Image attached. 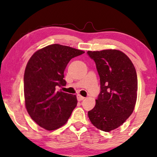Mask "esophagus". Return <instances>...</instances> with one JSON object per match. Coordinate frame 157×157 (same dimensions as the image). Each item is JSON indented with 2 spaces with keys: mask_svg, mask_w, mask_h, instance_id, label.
<instances>
[{
  "mask_svg": "<svg viewBox=\"0 0 157 157\" xmlns=\"http://www.w3.org/2000/svg\"><path fill=\"white\" fill-rule=\"evenodd\" d=\"M84 98H85L83 97V96L79 95V94H78V95H77V99H78V101H81L83 100V99H84Z\"/></svg>",
  "mask_w": 157,
  "mask_h": 157,
  "instance_id": "34e87169",
  "label": "esophagus"
}]
</instances>
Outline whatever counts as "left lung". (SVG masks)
<instances>
[{
    "mask_svg": "<svg viewBox=\"0 0 157 157\" xmlns=\"http://www.w3.org/2000/svg\"><path fill=\"white\" fill-rule=\"evenodd\" d=\"M100 77L101 91L88 112L92 124L109 132L123 124L134 109L138 80L134 64L118 50L88 51Z\"/></svg>",
    "mask_w": 157,
    "mask_h": 157,
    "instance_id": "8db88e82",
    "label": "left lung"
}]
</instances>
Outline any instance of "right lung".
<instances>
[{"instance_id":"right-lung-1","label":"right lung","mask_w":157,"mask_h":157,"mask_svg":"<svg viewBox=\"0 0 157 157\" xmlns=\"http://www.w3.org/2000/svg\"><path fill=\"white\" fill-rule=\"evenodd\" d=\"M84 51L59 44L40 49L28 62L24 73L25 107L31 119L45 129L64 125L77 105L76 95L64 93V70L73 58Z\"/></svg>"}]
</instances>
